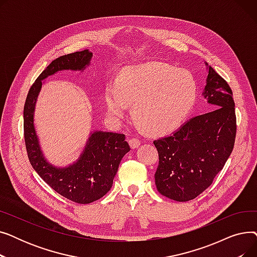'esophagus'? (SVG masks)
I'll return each mask as SVG.
<instances>
[{
	"label": "esophagus",
	"instance_id": "34e87169",
	"mask_svg": "<svg viewBox=\"0 0 257 257\" xmlns=\"http://www.w3.org/2000/svg\"><path fill=\"white\" fill-rule=\"evenodd\" d=\"M128 143H129V146L131 149H137V148H139L141 145V142L138 139H130L128 141Z\"/></svg>",
	"mask_w": 257,
	"mask_h": 257
}]
</instances>
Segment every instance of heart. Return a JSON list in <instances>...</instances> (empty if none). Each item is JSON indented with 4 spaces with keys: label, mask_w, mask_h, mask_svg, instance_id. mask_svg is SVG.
Here are the masks:
<instances>
[{
    "label": "heart",
    "mask_w": 257,
    "mask_h": 257,
    "mask_svg": "<svg viewBox=\"0 0 257 257\" xmlns=\"http://www.w3.org/2000/svg\"><path fill=\"white\" fill-rule=\"evenodd\" d=\"M198 89L191 72L154 61L121 70L115 84L105 89L103 100L111 119L126 116L132 104L140 129L166 134L181 127L190 116Z\"/></svg>",
    "instance_id": "1"
}]
</instances>
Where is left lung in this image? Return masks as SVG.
Wrapping results in <instances>:
<instances>
[{
	"instance_id": "8db88e82",
	"label": "left lung",
	"mask_w": 257,
	"mask_h": 257,
	"mask_svg": "<svg viewBox=\"0 0 257 257\" xmlns=\"http://www.w3.org/2000/svg\"><path fill=\"white\" fill-rule=\"evenodd\" d=\"M202 96L210 105L207 113L187 120L171 136L154 141L159 163L157 191L185 202L198 197L212 183L230 156L236 133L232 90L210 65Z\"/></svg>"
}]
</instances>
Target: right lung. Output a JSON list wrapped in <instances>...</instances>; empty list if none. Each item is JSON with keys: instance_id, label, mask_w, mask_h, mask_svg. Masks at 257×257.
<instances>
[{"instance_id": "1", "label": "right lung", "mask_w": 257, "mask_h": 257, "mask_svg": "<svg viewBox=\"0 0 257 257\" xmlns=\"http://www.w3.org/2000/svg\"><path fill=\"white\" fill-rule=\"evenodd\" d=\"M92 53L83 50L53 60L31 86L24 106V134L30 164L54 191L79 204L99 200L110 190L121 158L130 151L124 134L93 131L79 158L70 166L56 167L45 157L34 127L36 100L43 80L61 71L83 72Z\"/></svg>"}]
</instances>
